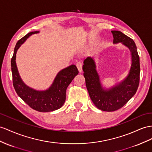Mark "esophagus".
I'll use <instances>...</instances> for the list:
<instances>
[{
	"label": "esophagus",
	"mask_w": 152,
	"mask_h": 152,
	"mask_svg": "<svg viewBox=\"0 0 152 152\" xmlns=\"http://www.w3.org/2000/svg\"><path fill=\"white\" fill-rule=\"evenodd\" d=\"M76 66L77 67V69H78V71L80 72H81L82 71V64L81 63L80 61H77L76 63Z\"/></svg>",
	"instance_id": "obj_1"
}]
</instances>
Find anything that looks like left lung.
<instances>
[{"mask_svg": "<svg viewBox=\"0 0 152 152\" xmlns=\"http://www.w3.org/2000/svg\"><path fill=\"white\" fill-rule=\"evenodd\" d=\"M114 44L121 43L131 53V67L128 75L121 82L109 88H104L96 70L94 58L88 56L83 61V76L89 96L99 110L112 112L123 107L137 91L139 83L140 64L134 41L119 31H112Z\"/></svg>", "mask_w": 152, "mask_h": 152, "instance_id": "obj_1", "label": "left lung"}]
</instances>
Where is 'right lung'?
<instances>
[{"mask_svg":"<svg viewBox=\"0 0 152 152\" xmlns=\"http://www.w3.org/2000/svg\"><path fill=\"white\" fill-rule=\"evenodd\" d=\"M38 33L39 31H36L28 33L15 45L11 60L13 83L18 96L31 108L41 112H52L63 106L65 102L67 88L79 72L75 65H71L61 69L57 74L51 85L44 91H37L26 85L19 75L16 64V54L27 39L32 34Z\"/></svg>","mask_w":152,"mask_h":152,"instance_id":"right-lung-1","label":"right lung"}]
</instances>
